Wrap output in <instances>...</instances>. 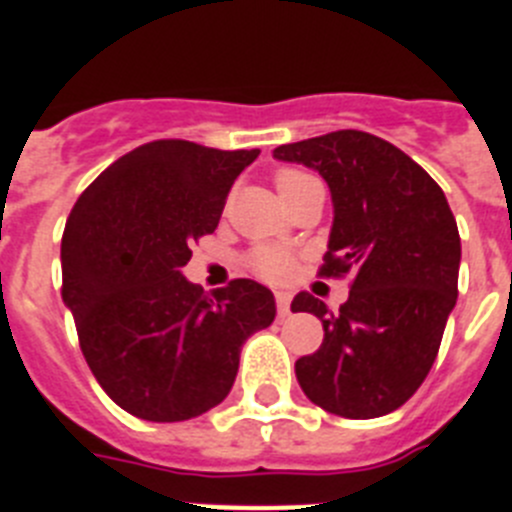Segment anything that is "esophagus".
<instances>
[{
  "mask_svg": "<svg viewBox=\"0 0 512 512\" xmlns=\"http://www.w3.org/2000/svg\"><path fill=\"white\" fill-rule=\"evenodd\" d=\"M289 305H292V295H289V292H277V312H279V318H287V315H289Z\"/></svg>",
  "mask_w": 512,
  "mask_h": 512,
  "instance_id": "obj_1",
  "label": "esophagus"
}]
</instances>
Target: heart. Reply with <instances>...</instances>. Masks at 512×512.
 I'll use <instances>...</instances> for the list:
<instances>
[{
  "label": "heart",
  "instance_id": "1",
  "mask_svg": "<svg viewBox=\"0 0 512 512\" xmlns=\"http://www.w3.org/2000/svg\"><path fill=\"white\" fill-rule=\"evenodd\" d=\"M310 176L305 171L297 169H279L277 176H274V182H277L279 194L287 192V189L297 187L300 182H305ZM248 266L256 277L269 279V282H282V279L289 277V271L295 266V259H292V253L284 251L279 246H259L253 248L251 256H248Z\"/></svg>",
  "mask_w": 512,
  "mask_h": 512
}]
</instances>
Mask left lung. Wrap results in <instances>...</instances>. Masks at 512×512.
<instances>
[{
    "instance_id": "1",
    "label": "left lung",
    "mask_w": 512,
    "mask_h": 512,
    "mask_svg": "<svg viewBox=\"0 0 512 512\" xmlns=\"http://www.w3.org/2000/svg\"><path fill=\"white\" fill-rule=\"evenodd\" d=\"M328 182L333 228L323 277L354 274L330 312L300 292L292 312L323 323V343L295 364L310 402L341 418H379L410 400L431 372L456 305L461 241L443 189L408 153L361 130L274 148Z\"/></svg>"
}]
</instances>
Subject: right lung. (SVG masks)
Here are the masks:
<instances>
[{
    "mask_svg": "<svg viewBox=\"0 0 512 512\" xmlns=\"http://www.w3.org/2000/svg\"><path fill=\"white\" fill-rule=\"evenodd\" d=\"M256 156L153 140L107 166L66 220L61 295L81 354L135 418L176 423L220 405L246 338L277 315L274 295L253 279L205 295L182 274Z\"/></svg>",
    "mask_w": 512,
    "mask_h": 512,
    "instance_id": "obj_1",
    "label": "right lung"
}]
</instances>
